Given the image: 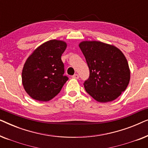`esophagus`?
<instances>
[{
    "label": "esophagus",
    "mask_w": 148,
    "mask_h": 148,
    "mask_svg": "<svg viewBox=\"0 0 148 148\" xmlns=\"http://www.w3.org/2000/svg\"><path fill=\"white\" fill-rule=\"evenodd\" d=\"M72 77L74 78V79H79V76L78 74H75V75H73Z\"/></svg>",
    "instance_id": "34e87169"
}]
</instances>
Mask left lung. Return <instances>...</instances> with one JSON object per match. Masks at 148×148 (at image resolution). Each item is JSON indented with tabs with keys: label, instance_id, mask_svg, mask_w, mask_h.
Returning a JSON list of instances; mask_svg holds the SVG:
<instances>
[{
	"label": "left lung",
	"instance_id": "obj_1",
	"mask_svg": "<svg viewBox=\"0 0 148 148\" xmlns=\"http://www.w3.org/2000/svg\"><path fill=\"white\" fill-rule=\"evenodd\" d=\"M79 46L90 69V77L84 84L86 92L99 102L116 99L130 81L128 62L123 52L98 41H84Z\"/></svg>",
	"mask_w": 148,
	"mask_h": 148
}]
</instances>
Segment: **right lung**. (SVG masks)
Instances as JSON below:
<instances>
[{"instance_id": "right-lung-1", "label": "right lung", "mask_w": 148, "mask_h": 148, "mask_svg": "<svg viewBox=\"0 0 148 148\" xmlns=\"http://www.w3.org/2000/svg\"><path fill=\"white\" fill-rule=\"evenodd\" d=\"M66 48L64 41L51 40L36 48L27 58L22 71V84L34 100L47 102L60 92L68 80L62 54Z\"/></svg>"}]
</instances>
